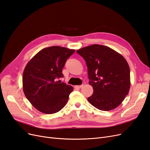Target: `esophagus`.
Instances as JSON below:
<instances>
[{"instance_id":"esophagus-1","label":"esophagus","mask_w":150,"mask_h":150,"mask_svg":"<svg viewBox=\"0 0 150 150\" xmlns=\"http://www.w3.org/2000/svg\"><path fill=\"white\" fill-rule=\"evenodd\" d=\"M74 87H75V88H81L83 87V84L78 85V86H75Z\"/></svg>"}]
</instances>
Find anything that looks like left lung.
<instances>
[{"label":"left lung","mask_w":150,"mask_h":150,"mask_svg":"<svg viewBox=\"0 0 150 150\" xmlns=\"http://www.w3.org/2000/svg\"><path fill=\"white\" fill-rule=\"evenodd\" d=\"M88 67L89 84L93 88L88 101L99 110L118 106L130 88V70L126 60L110 47L93 44L76 51Z\"/></svg>","instance_id":"left-lung-1"}]
</instances>
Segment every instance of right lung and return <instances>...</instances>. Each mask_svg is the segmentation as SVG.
Wrapping results in <instances>:
<instances>
[{"instance_id":"obj_1","label":"right lung","mask_w":150,"mask_h":150,"mask_svg":"<svg viewBox=\"0 0 150 150\" xmlns=\"http://www.w3.org/2000/svg\"><path fill=\"white\" fill-rule=\"evenodd\" d=\"M75 50L59 46L44 48L27 64L22 76L25 97L34 107L45 114H54L64 107L73 88L58 79Z\"/></svg>"}]
</instances>
